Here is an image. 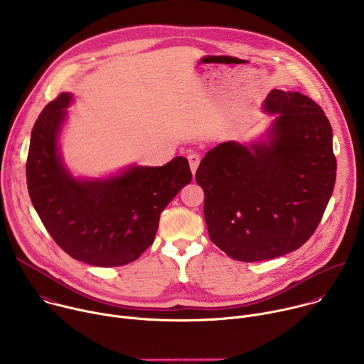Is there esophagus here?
<instances>
[{
	"mask_svg": "<svg viewBox=\"0 0 364 364\" xmlns=\"http://www.w3.org/2000/svg\"><path fill=\"white\" fill-rule=\"evenodd\" d=\"M187 159H188V163H190L191 173H193V176H194L196 171H197V167H198V164H200V157H198L197 154H190Z\"/></svg>",
	"mask_w": 364,
	"mask_h": 364,
	"instance_id": "obj_1",
	"label": "esophagus"
}]
</instances>
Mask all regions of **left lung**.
Masks as SVG:
<instances>
[{
  "label": "left lung",
  "instance_id": "8db88e82",
  "mask_svg": "<svg viewBox=\"0 0 364 364\" xmlns=\"http://www.w3.org/2000/svg\"><path fill=\"white\" fill-rule=\"evenodd\" d=\"M264 111L277 115L267 141L222 142L196 171L210 240L242 262L301 247L336 183L333 129L320 105L299 92L274 89Z\"/></svg>",
  "mask_w": 364,
  "mask_h": 364
}]
</instances>
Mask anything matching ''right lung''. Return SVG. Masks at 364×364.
Wrapping results in <instances>:
<instances>
[{"mask_svg": "<svg viewBox=\"0 0 364 364\" xmlns=\"http://www.w3.org/2000/svg\"><path fill=\"white\" fill-rule=\"evenodd\" d=\"M72 93H60L38 115L26 166L31 203L55 242L76 261L122 267L152 245L160 215L191 181L188 161L131 166L108 178H76L63 163L59 135Z\"/></svg>", "mask_w": 364, "mask_h": 364, "instance_id": "obj_1", "label": "right lung"}]
</instances>
